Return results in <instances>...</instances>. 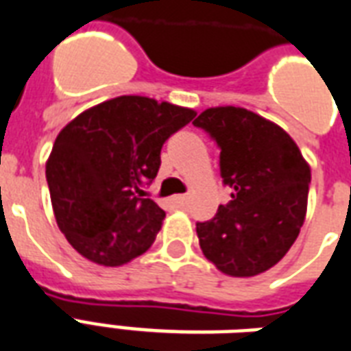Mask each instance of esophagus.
Masks as SVG:
<instances>
[{"mask_svg":"<svg viewBox=\"0 0 351 351\" xmlns=\"http://www.w3.org/2000/svg\"><path fill=\"white\" fill-rule=\"evenodd\" d=\"M169 204L175 206V208H186L189 204V197L188 195H176L169 199Z\"/></svg>","mask_w":351,"mask_h":351,"instance_id":"obj_1","label":"esophagus"}]
</instances>
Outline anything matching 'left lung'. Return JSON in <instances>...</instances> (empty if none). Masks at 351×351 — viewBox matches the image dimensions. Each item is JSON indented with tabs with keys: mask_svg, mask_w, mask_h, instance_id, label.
Listing matches in <instances>:
<instances>
[{
	"mask_svg": "<svg viewBox=\"0 0 351 351\" xmlns=\"http://www.w3.org/2000/svg\"><path fill=\"white\" fill-rule=\"evenodd\" d=\"M219 147L232 189L210 221L197 223L204 256L232 277L266 271L292 247L307 212L311 167L287 132L243 108H210L193 121Z\"/></svg>",
	"mask_w": 351,
	"mask_h": 351,
	"instance_id": "left-lung-1",
	"label": "left lung"
}]
</instances>
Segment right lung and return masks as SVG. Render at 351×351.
<instances>
[{
  "label": "right lung",
  "instance_id": "right-lung-1",
  "mask_svg": "<svg viewBox=\"0 0 351 351\" xmlns=\"http://www.w3.org/2000/svg\"><path fill=\"white\" fill-rule=\"evenodd\" d=\"M193 117L147 96H117L59 132L46 180L57 225L80 255L123 266L152 245L165 212L143 188L158 175L163 143Z\"/></svg>",
  "mask_w": 351,
  "mask_h": 351
}]
</instances>
